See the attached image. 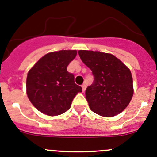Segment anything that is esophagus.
<instances>
[{
	"label": "esophagus",
	"mask_w": 157,
	"mask_h": 157,
	"mask_svg": "<svg viewBox=\"0 0 157 157\" xmlns=\"http://www.w3.org/2000/svg\"><path fill=\"white\" fill-rule=\"evenodd\" d=\"M82 91L85 92V90H86V84L82 85Z\"/></svg>",
	"instance_id": "obj_1"
}]
</instances>
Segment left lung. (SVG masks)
<instances>
[{"label":"left lung","instance_id":"left-lung-1","mask_svg":"<svg viewBox=\"0 0 157 157\" xmlns=\"http://www.w3.org/2000/svg\"><path fill=\"white\" fill-rule=\"evenodd\" d=\"M78 54L94 77L93 84L86 90L92 111L107 117L123 111L133 96L130 70L110 54L79 50Z\"/></svg>","mask_w":157,"mask_h":157}]
</instances>
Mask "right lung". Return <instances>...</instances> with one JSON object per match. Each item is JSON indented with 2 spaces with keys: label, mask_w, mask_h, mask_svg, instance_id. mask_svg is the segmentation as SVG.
<instances>
[{
  "label": "right lung",
  "mask_w": 157,
  "mask_h": 157,
  "mask_svg": "<svg viewBox=\"0 0 157 157\" xmlns=\"http://www.w3.org/2000/svg\"><path fill=\"white\" fill-rule=\"evenodd\" d=\"M77 54L76 50L51 52L40 58L27 75V96L40 112L56 116L69 110L81 86L75 83V76L67 67Z\"/></svg>",
  "instance_id": "right-lung-1"
}]
</instances>
